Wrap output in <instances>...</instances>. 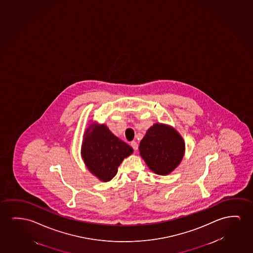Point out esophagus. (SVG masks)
Instances as JSON below:
<instances>
[{"label":"esophagus","mask_w":253,"mask_h":253,"mask_svg":"<svg viewBox=\"0 0 253 253\" xmlns=\"http://www.w3.org/2000/svg\"><path fill=\"white\" fill-rule=\"evenodd\" d=\"M131 146L135 151H137V149H138V143L136 142V141H132L131 142Z\"/></svg>","instance_id":"34e87169"}]
</instances>
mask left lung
Returning a JSON list of instances; mask_svg holds the SVG:
<instances>
[{
	"mask_svg": "<svg viewBox=\"0 0 253 253\" xmlns=\"http://www.w3.org/2000/svg\"><path fill=\"white\" fill-rule=\"evenodd\" d=\"M185 141L173 127L156 123L139 143L140 156L147 167L159 175H168L180 164L185 154Z\"/></svg>",
	"mask_w": 253,
	"mask_h": 253,
	"instance_id": "obj_1",
	"label": "left lung"
}]
</instances>
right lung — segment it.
Here are the masks:
<instances>
[{
  "mask_svg": "<svg viewBox=\"0 0 253 253\" xmlns=\"http://www.w3.org/2000/svg\"><path fill=\"white\" fill-rule=\"evenodd\" d=\"M133 150L112 133L106 125L91 123L84 133L82 157L85 167L100 181H110L125 158Z\"/></svg>",
  "mask_w": 253,
  "mask_h": 253,
  "instance_id": "add662e5",
  "label": "right lung"
}]
</instances>
